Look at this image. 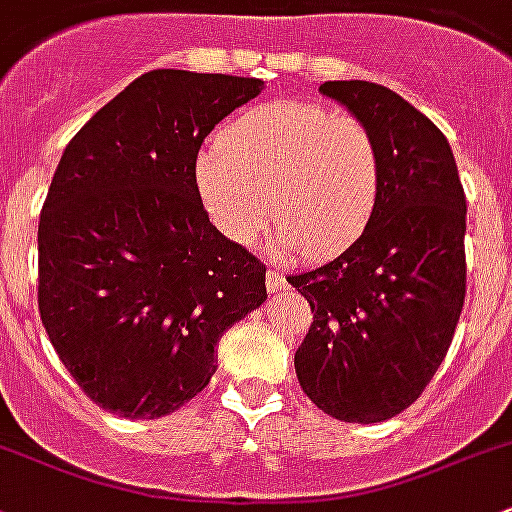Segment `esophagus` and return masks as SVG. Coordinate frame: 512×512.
I'll list each match as a JSON object with an SVG mask.
<instances>
[{
    "mask_svg": "<svg viewBox=\"0 0 512 512\" xmlns=\"http://www.w3.org/2000/svg\"><path fill=\"white\" fill-rule=\"evenodd\" d=\"M284 289H287V282H284L282 274L274 272V270L267 272V292L279 294V292H284Z\"/></svg>",
    "mask_w": 512,
    "mask_h": 512,
    "instance_id": "1",
    "label": "esophagus"
}]
</instances>
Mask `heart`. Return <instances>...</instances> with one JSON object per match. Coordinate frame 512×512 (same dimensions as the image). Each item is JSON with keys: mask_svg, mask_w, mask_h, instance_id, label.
Listing matches in <instances>:
<instances>
[{"mask_svg": "<svg viewBox=\"0 0 512 512\" xmlns=\"http://www.w3.org/2000/svg\"><path fill=\"white\" fill-rule=\"evenodd\" d=\"M215 228L252 245L272 215V245L328 257L353 245L378 211L385 161L368 122L319 102H265L233 117L193 166ZM271 201H266V191Z\"/></svg>", "mask_w": 512, "mask_h": 512, "instance_id": "heart-1", "label": "heart"}]
</instances>
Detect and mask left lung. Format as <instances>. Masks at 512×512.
I'll return each mask as SVG.
<instances>
[{"label":"left lung","mask_w":512,"mask_h":512,"mask_svg":"<svg viewBox=\"0 0 512 512\" xmlns=\"http://www.w3.org/2000/svg\"><path fill=\"white\" fill-rule=\"evenodd\" d=\"M319 90L368 122L385 181L346 252L287 277L314 314L294 368L319 410L373 424L407 410L449 351L466 297V196L449 142L417 107L368 80Z\"/></svg>","instance_id":"1"}]
</instances>
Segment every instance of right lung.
<instances>
[{
  "label": "right lung",
  "instance_id": "right-lung-1",
  "mask_svg": "<svg viewBox=\"0 0 512 512\" xmlns=\"http://www.w3.org/2000/svg\"><path fill=\"white\" fill-rule=\"evenodd\" d=\"M262 85L149 71L58 161L39 220V311L102 410H179L211 383L223 331L267 299L265 265L215 230L193 179L203 139Z\"/></svg>",
  "mask_w": 512,
  "mask_h": 512
}]
</instances>
